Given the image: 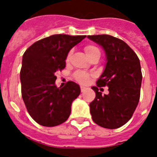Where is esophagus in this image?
<instances>
[{"label":"esophagus","mask_w":157,"mask_h":157,"mask_svg":"<svg viewBox=\"0 0 157 157\" xmlns=\"http://www.w3.org/2000/svg\"><path fill=\"white\" fill-rule=\"evenodd\" d=\"M86 90V87H84V86H81V92H84V91Z\"/></svg>","instance_id":"obj_1"}]
</instances>
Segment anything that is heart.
<instances>
[{
    "label": "heart",
    "mask_w": 157,
    "mask_h": 157,
    "mask_svg": "<svg viewBox=\"0 0 157 157\" xmlns=\"http://www.w3.org/2000/svg\"><path fill=\"white\" fill-rule=\"evenodd\" d=\"M85 53H86V56L88 57V59L90 56H92L93 54H94L95 53H100L99 50H98V48L94 46V45H86V47H85ZM71 55V51L68 53L67 54V60H69L70 59V57ZM90 75L88 73H86V72H83V71H76V73L74 74V78L76 80L77 82L81 84H87L90 81Z\"/></svg>",
    "instance_id": "b5f03b06"
}]
</instances>
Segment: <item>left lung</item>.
I'll return each instance as SVG.
<instances>
[{"mask_svg":"<svg viewBox=\"0 0 157 157\" xmlns=\"http://www.w3.org/2000/svg\"><path fill=\"white\" fill-rule=\"evenodd\" d=\"M104 50L107 63L97 86H107L108 94L102 95L93 86L95 98L90 103L92 119L107 129L124 125L136 109L142 84L139 59L134 50L121 39L110 35L88 36Z\"/></svg>","mask_w":157,"mask_h":157,"instance_id":"8db88e82","label":"left lung"}]
</instances>
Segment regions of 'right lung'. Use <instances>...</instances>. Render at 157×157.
<instances>
[{"instance_id":"1","label":"right lung","mask_w":157,"mask_h":157,"mask_svg":"<svg viewBox=\"0 0 157 157\" xmlns=\"http://www.w3.org/2000/svg\"><path fill=\"white\" fill-rule=\"evenodd\" d=\"M86 36L57 34L43 38L23 54L21 92L28 113L40 125L56 126L67 120L71 103L81 93L79 85L67 81L55 86V72L64 69L67 54Z\"/></svg>"}]
</instances>
